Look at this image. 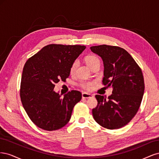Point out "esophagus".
<instances>
[{
  "label": "esophagus",
  "mask_w": 159,
  "mask_h": 159,
  "mask_svg": "<svg viewBox=\"0 0 159 159\" xmlns=\"http://www.w3.org/2000/svg\"><path fill=\"white\" fill-rule=\"evenodd\" d=\"M81 95H82V98L83 99H88V98H91L93 97L92 95H91L89 93H82V94H81Z\"/></svg>",
  "instance_id": "34e87169"
}]
</instances>
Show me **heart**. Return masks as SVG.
I'll return each mask as SVG.
<instances>
[{"label": "heart", "instance_id": "b5f03b06", "mask_svg": "<svg viewBox=\"0 0 159 159\" xmlns=\"http://www.w3.org/2000/svg\"><path fill=\"white\" fill-rule=\"evenodd\" d=\"M85 63L87 64V65L91 68V67H92L95 63H97V62H99V60L96 56L90 55V56H86L85 57ZM78 66V61L75 60L71 66V68H70V73L71 74L74 73ZM94 85H95V83L93 82V81H87V82L81 83L80 86L81 88L85 89V90L90 91L93 88Z\"/></svg>", "mask_w": 159, "mask_h": 159}]
</instances>
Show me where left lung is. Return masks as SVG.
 <instances>
[{
	"label": "left lung",
	"mask_w": 159,
	"mask_h": 159,
	"mask_svg": "<svg viewBox=\"0 0 159 159\" xmlns=\"http://www.w3.org/2000/svg\"><path fill=\"white\" fill-rule=\"evenodd\" d=\"M104 65L103 84L113 88L108 98L96 95L98 105L92 109L95 121L108 129L126 125L140 107L145 90L141 69L122 48L108 45L91 46Z\"/></svg>",
	"instance_id": "1"
}]
</instances>
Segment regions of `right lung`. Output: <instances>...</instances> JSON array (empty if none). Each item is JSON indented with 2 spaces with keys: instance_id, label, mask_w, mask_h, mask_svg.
I'll return each instance as SVG.
<instances>
[{
  "instance_id": "add662e5",
  "label": "right lung",
  "mask_w": 159,
  "mask_h": 159,
  "mask_svg": "<svg viewBox=\"0 0 159 159\" xmlns=\"http://www.w3.org/2000/svg\"><path fill=\"white\" fill-rule=\"evenodd\" d=\"M85 48L49 44L26 61L21 78L20 99L28 117L37 127L55 131L69 122L81 93L71 90L61 98L62 94L54 89L55 84L68 78L72 63Z\"/></svg>"
}]
</instances>
